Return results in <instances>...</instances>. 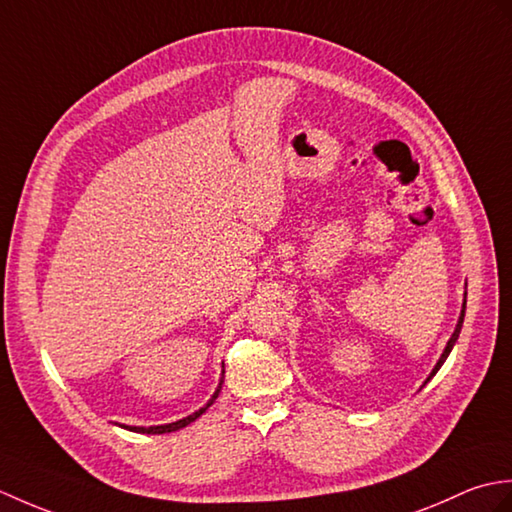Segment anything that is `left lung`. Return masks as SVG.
<instances>
[{"label":"left lung","instance_id":"8db88e82","mask_svg":"<svg viewBox=\"0 0 512 512\" xmlns=\"http://www.w3.org/2000/svg\"><path fill=\"white\" fill-rule=\"evenodd\" d=\"M464 312H466V292H464V301H462V312H460V319H458V325H455V330H453V334H451V339L447 341V347H444V352H442V356L438 358V363H436V367L431 369V374L427 376V380H424V385L429 383V380L438 374V369L444 365V361H447L449 358V354H451V350H453V345H455V341H458V336H460V330H462V323H464Z\"/></svg>","mask_w":512,"mask_h":512}]
</instances>
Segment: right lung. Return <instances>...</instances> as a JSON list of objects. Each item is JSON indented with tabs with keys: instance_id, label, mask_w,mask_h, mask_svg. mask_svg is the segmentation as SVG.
<instances>
[{
	"instance_id": "right-lung-1",
	"label": "right lung",
	"mask_w": 512,
	"mask_h": 512,
	"mask_svg": "<svg viewBox=\"0 0 512 512\" xmlns=\"http://www.w3.org/2000/svg\"><path fill=\"white\" fill-rule=\"evenodd\" d=\"M224 367V365H222ZM222 383H224V369H222V378H220V383H217V389H215V394L209 398V402H206L204 407H200L198 411H193L191 416H187V418H182V420H176V422H169V424H154V427H129V424H118V427H125V429H129V431H136V433H149V436H160V433H171V431H178V429H182V427H187V424H191L193 420H198L202 413L209 409L213 402H215V398L220 396V391H222Z\"/></svg>"
}]
</instances>
